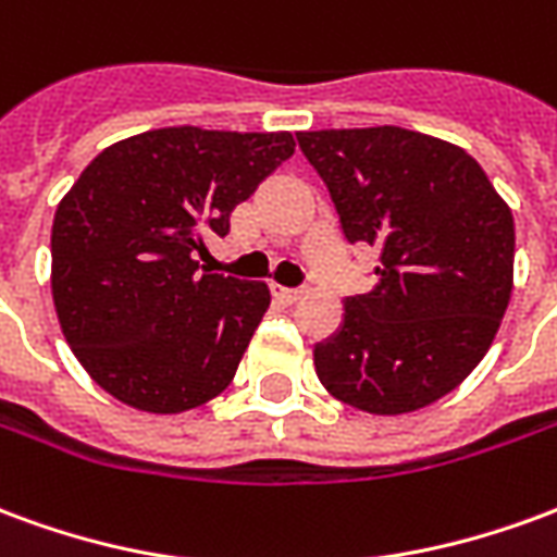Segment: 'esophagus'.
Returning <instances> with one entry per match:
<instances>
[{
  "label": "esophagus",
  "instance_id": "obj_1",
  "mask_svg": "<svg viewBox=\"0 0 557 557\" xmlns=\"http://www.w3.org/2000/svg\"><path fill=\"white\" fill-rule=\"evenodd\" d=\"M274 298L283 304H295L301 298V289H286V286H274Z\"/></svg>",
  "mask_w": 557,
  "mask_h": 557
}]
</instances>
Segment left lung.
<instances>
[{
	"mask_svg": "<svg viewBox=\"0 0 557 557\" xmlns=\"http://www.w3.org/2000/svg\"><path fill=\"white\" fill-rule=\"evenodd\" d=\"M298 146L346 242L379 250V283L343 301L315 375L370 414L423 409L490 351L513 289V214L468 151L418 131H304Z\"/></svg>",
	"mask_w": 557,
	"mask_h": 557,
	"instance_id": "left-lung-1",
	"label": "left lung"
}]
</instances>
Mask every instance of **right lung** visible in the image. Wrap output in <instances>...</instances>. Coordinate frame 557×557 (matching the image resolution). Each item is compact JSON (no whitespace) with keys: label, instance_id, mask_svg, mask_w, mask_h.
<instances>
[{"label":"right lung","instance_id":"1","mask_svg":"<svg viewBox=\"0 0 557 557\" xmlns=\"http://www.w3.org/2000/svg\"><path fill=\"white\" fill-rule=\"evenodd\" d=\"M295 154L280 134L158 127L103 148L55 208L53 304L98 385L151 414L226 391L271 292L199 271L206 235Z\"/></svg>","mask_w":557,"mask_h":557}]
</instances>
